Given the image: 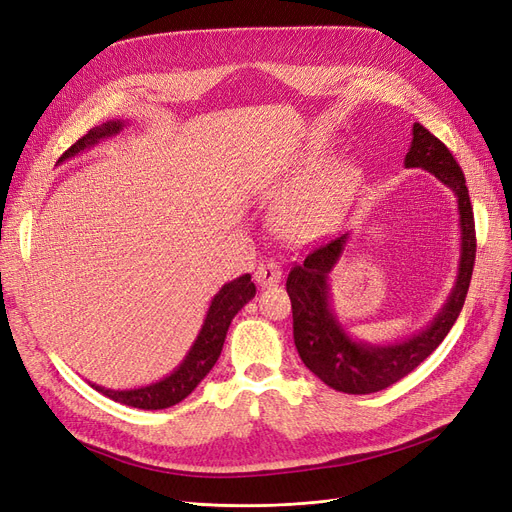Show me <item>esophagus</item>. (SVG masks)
I'll return each mask as SVG.
<instances>
[{
  "instance_id": "1",
  "label": "esophagus",
  "mask_w": 512,
  "mask_h": 512,
  "mask_svg": "<svg viewBox=\"0 0 512 512\" xmlns=\"http://www.w3.org/2000/svg\"><path fill=\"white\" fill-rule=\"evenodd\" d=\"M281 267L277 262H273V260H267V262H260L258 264V269H256V273H254V279H256V284L258 286H275V284H279V279H281Z\"/></svg>"
}]
</instances>
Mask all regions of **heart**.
Returning a JSON list of instances; mask_svg holds the SVG:
<instances>
[{"mask_svg":"<svg viewBox=\"0 0 512 512\" xmlns=\"http://www.w3.org/2000/svg\"><path fill=\"white\" fill-rule=\"evenodd\" d=\"M309 169L320 167V161H311ZM358 173L347 165H334L313 178L281 214V226L294 237H303L322 231L341 209L354 197Z\"/></svg>","mask_w":512,"mask_h":512,"instance_id":"b5f03b06","label":"heart"}]
</instances>
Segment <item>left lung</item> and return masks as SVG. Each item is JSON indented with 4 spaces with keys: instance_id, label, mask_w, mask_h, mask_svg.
<instances>
[{
    "instance_id": "left-lung-1",
    "label": "left lung",
    "mask_w": 512,
    "mask_h": 512,
    "mask_svg": "<svg viewBox=\"0 0 512 512\" xmlns=\"http://www.w3.org/2000/svg\"><path fill=\"white\" fill-rule=\"evenodd\" d=\"M404 167H419L432 173L455 195L457 216H460L457 220L460 222L457 224L460 226V258H457L453 288L445 305L411 337L394 343H368L351 337L334 311L330 294L328 275L345 254L351 233L313 250L301 264H296L286 281L292 301L294 345L311 373L337 392L373 394L407 377L443 343L466 301L477 239H474V218L464 173L447 146L419 122L413 125Z\"/></svg>"
}]
</instances>
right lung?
Listing matches in <instances>:
<instances>
[{
	"instance_id": "obj_1",
	"label": "right lung",
	"mask_w": 512,
	"mask_h": 512,
	"mask_svg": "<svg viewBox=\"0 0 512 512\" xmlns=\"http://www.w3.org/2000/svg\"><path fill=\"white\" fill-rule=\"evenodd\" d=\"M127 127H129V120H122V118H114V120L103 122L99 127H93L59 158V165H63L65 161H69V158H74L78 154L93 150L101 142H108V139L116 137L122 129ZM254 296H256V286L252 284L250 273H245L224 284L214 294V298H211L195 343L190 345L184 360L175 366L167 377L148 385L131 387V390H112V387H103L97 383H91V387H95L99 394L112 398L114 402L127 404V407H133V409H144V411L169 409L173 404L182 402L188 394L195 392V387L207 377L209 370L214 368V364L220 358L228 326H231L233 317L243 309V305H248Z\"/></svg>"
}]
</instances>
